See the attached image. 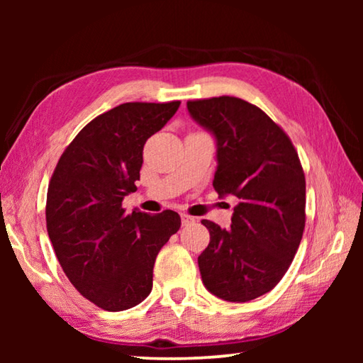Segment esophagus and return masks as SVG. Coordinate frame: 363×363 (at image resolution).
Masks as SVG:
<instances>
[{
    "label": "esophagus",
    "mask_w": 363,
    "mask_h": 363,
    "mask_svg": "<svg viewBox=\"0 0 363 363\" xmlns=\"http://www.w3.org/2000/svg\"><path fill=\"white\" fill-rule=\"evenodd\" d=\"M181 220H182V225H190V224L195 223V218L189 216V214H186V213H182L181 214Z\"/></svg>",
    "instance_id": "1"
}]
</instances>
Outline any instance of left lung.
Here are the masks:
<instances>
[{
    "label": "left lung",
    "mask_w": 363,
    "mask_h": 363,
    "mask_svg": "<svg viewBox=\"0 0 363 363\" xmlns=\"http://www.w3.org/2000/svg\"><path fill=\"white\" fill-rule=\"evenodd\" d=\"M190 115L218 140L213 186L235 195L230 229L203 219L210 245L199 256L205 286L247 303L279 284L306 225V177L291 139L259 107L233 96L187 102Z\"/></svg>",
    "instance_id": "1"
}]
</instances>
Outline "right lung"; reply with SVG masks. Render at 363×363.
I'll list each match as a JSON object with an SVG mask.
<instances>
[{
	"mask_svg": "<svg viewBox=\"0 0 363 363\" xmlns=\"http://www.w3.org/2000/svg\"><path fill=\"white\" fill-rule=\"evenodd\" d=\"M181 101L126 102L91 120L60 155L49 181L46 227L60 267L82 296L108 312L149 296L158 251L179 230L176 211L121 208L136 190L143 150Z\"/></svg>",
	"mask_w": 363,
	"mask_h": 363,
	"instance_id": "add662e5",
	"label": "right lung"
}]
</instances>
